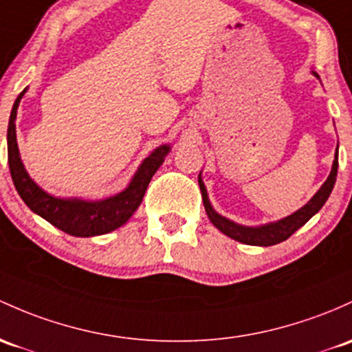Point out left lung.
<instances>
[{"instance_id":"1","label":"left lung","mask_w":352,"mask_h":352,"mask_svg":"<svg viewBox=\"0 0 352 352\" xmlns=\"http://www.w3.org/2000/svg\"><path fill=\"white\" fill-rule=\"evenodd\" d=\"M317 78L319 75L316 72H312ZM338 149H336L334 154V162H332V169L329 173L326 183L319 188V191L305 203L300 210H297L296 213L289 214V217L282 218V220L277 221H270L265 223V225L260 226H245L240 225V223H235L228 218L221 217L220 213L214 211V208L211 206L210 198H208V191L205 188V183L201 179V173L198 176V183H199V190H201V196H203V205H205L206 214L210 218V221L217 226L218 230L223 233V235L233 238V240L240 241V243L245 245H255V247H272V245H277L280 241L287 240L292 233H296L300 226H304L320 208L324 206V203L327 201V198L331 196L332 188H334L336 183V176H338Z\"/></svg>"}]
</instances>
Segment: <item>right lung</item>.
<instances>
[{
	"instance_id": "right-lung-1",
	"label": "right lung",
	"mask_w": 352,
	"mask_h": 352,
	"mask_svg": "<svg viewBox=\"0 0 352 352\" xmlns=\"http://www.w3.org/2000/svg\"><path fill=\"white\" fill-rule=\"evenodd\" d=\"M26 89L14 100L11 109L8 124V164L11 179L18 195L25 201V205L36 213L38 217L56 226L62 232L72 236H97L105 235L109 232L122 226L134 214L141 205L147 184L153 179L154 173L160 169L166 156L171 151V146L162 144L153 151L138 171L132 176L131 183L122 191L104 199H80V198H60L54 196L30 177L26 173L23 161L20 157V149L16 142V111L21 97Z\"/></svg>"
}]
</instances>
